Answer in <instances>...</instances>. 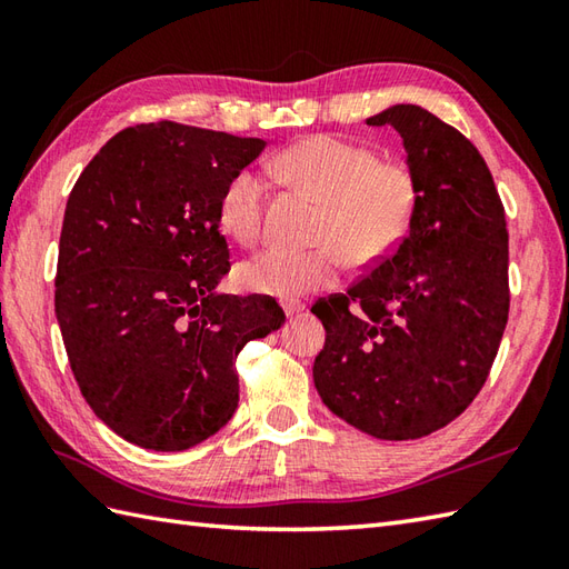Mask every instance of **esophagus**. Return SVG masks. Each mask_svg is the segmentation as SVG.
<instances>
[{"label":"esophagus","instance_id":"obj_1","mask_svg":"<svg viewBox=\"0 0 569 569\" xmlns=\"http://www.w3.org/2000/svg\"><path fill=\"white\" fill-rule=\"evenodd\" d=\"M283 310H286L288 318H296V316H300V312L306 310V306L303 303H286Z\"/></svg>","mask_w":569,"mask_h":569}]
</instances>
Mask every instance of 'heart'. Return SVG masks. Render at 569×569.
Instances as JSON below:
<instances>
[{
  "instance_id": "1",
  "label": "heart",
  "mask_w": 569,
  "mask_h": 569,
  "mask_svg": "<svg viewBox=\"0 0 569 569\" xmlns=\"http://www.w3.org/2000/svg\"><path fill=\"white\" fill-rule=\"evenodd\" d=\"M273 171L322 200L312 249L271 244L237 269V281L249 293L281 300L330 288L345 266H369L391 253L413 222L420 188L401 159H379L367 143L316 134L288 147L273 159ZM269 200L266 180L241 168L220 196V222L241 244L261 237Z\"/></svg>"
}]
</instances>
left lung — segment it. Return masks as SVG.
Masks as SVG:
<instances>
[{"label":"left lung","mask_w":569,"mask_h":569,"mask_svg":"<svg viewBox=\"0 0 569 569\" xmlns=\"http://www.w3.org/2000/svg\"><path fill=\"white\" fill-rule=\"evenodd\" d=\"M369 127L403 139L420 200L408 234L347 293L320 298L312 379L335 416L379 440H418L475 401L509 322V232L487 161L418 104Z\"/></svg>","instance_id":"1"}]
</instances>
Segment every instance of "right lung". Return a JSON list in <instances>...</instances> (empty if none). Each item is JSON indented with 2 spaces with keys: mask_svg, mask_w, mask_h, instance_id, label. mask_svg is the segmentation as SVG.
I'll list each match as a JSON object with an SVG mask.
<instances>
[{
  "mask_svg": "<svg viewBox=\"0 0 569 569\" xmlns=\"http://www.w3.org/2000/svg\"><path fill=\"white\" fill-rule=\"evenodd\" d=\"M176 122L119 131L72 186L56 318L80 393L143 450L208 440L239 403L237 355L286 322L269 296H224L220 196L263 151Z\"/></svg>",
  "mask_w": 569,
  "mask_h": 569,
  "instance_id": "add662e5",
  "label": "right lung"
}]
</instances>
